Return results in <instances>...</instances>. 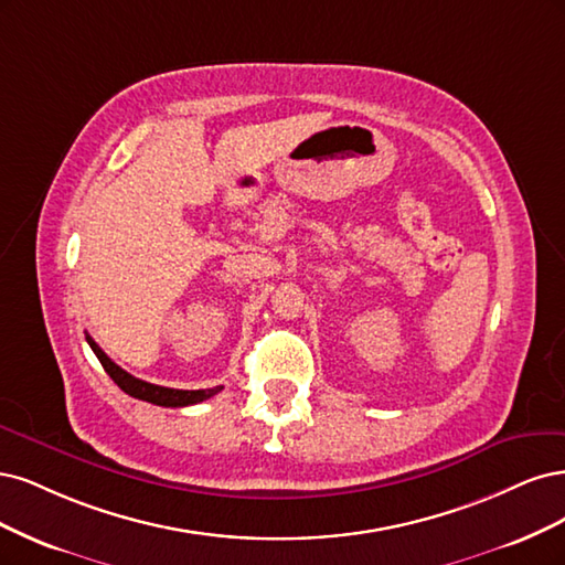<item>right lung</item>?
Returning a JSON list of instances; mask_svg holds the SVG:
<instances>
[{
	"mask_svg": "<svg viewBox=\"0 0 565 565\" xmlns=\"http://www.w3.org/2000/svg\"><path fill=\"white\" fill-rule=\"evenodd\" d=\"M86 342L90 344V350L98 356V361L103 363L105 373L110 375L119 390H124L129 396L140 398V402H148V404H157V406H167V408H180V406H192L199 402H206L213 394L221 392L223 387H211V390H171V387H161V385H152V382H145L140 377H134L131 373H126L121 366L107 356L96 340L86 335Z\"/></svg>",
	"mask_w": 565,
	"mask_h": 565,
	"instance_id": "obj_1",
	"label": "right lung"
}]
</instances>
